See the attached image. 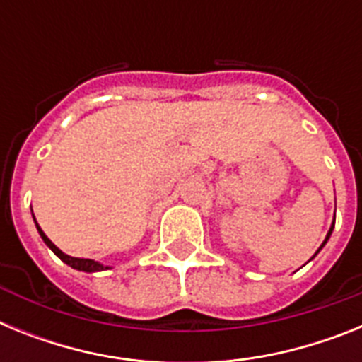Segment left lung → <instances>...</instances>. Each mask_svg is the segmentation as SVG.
<instances>
[{
	"label": "left lung",
	"instance_id": "left-lung-1",
	"mask_svg": "<svg viewBox=\"0 0 362 362\" xmlns=\"http://www.w3.org/2000/svg\"><path fill=\"white\" fill-rule=\"evenodd\" d=\"M334 225H335V223H334ZM334 225H332L330 232H328V235H326V239H325V243H322V245H321V248H322V246H325V245H326V241H328V239H330V235H332V230H334ZM321 248H319V250H321ZM319 250H317V252H315V254H319Z\"/></svg>",
	"mask_w": 362,
	"mask_h": 362
}]
</instances>
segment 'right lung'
I'll return each mask as SVG.
<instances>
[{
    "label": "right lung",
    "mask_w": 362,
    "mask_h": 362,
    "mask_svg": "<svg viewBox=\"0 0 362 362\" xmlns=\"http://www.w3.org/2000/svg\"><path fill=\"white\" fill-rule=\"evenodd\" d=\"M36 226H37V232H40L41 239H43V241L47 243V246H49L50 250H52L54 254L57 255V257L62 259L63 263H66V264H69V267L76 268V270H81V272H101V270H108V267H105V264L98 263V261H92V259H79V257H70V255L63 254V252L59 250V248H57V246L54 245V243L50 241V239L47 238V235H45V233H43V230L40 228V225H37V223H36Z\"/></svg>",
    "instance_id": "right-lung-1"
}]
</instances>
